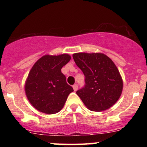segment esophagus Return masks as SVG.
<instances>
[{
	"label": "esophagus",
	"instance_id": "esophagus-1",
	"mask_svg": "<svg viewBox=\"0 0 147 147\" xmlns=\"http://www.w3.org/2000/svg\"><path fill=\"white\" fill-rule=\"evenodd\" d=\"M72 88H73L74 90L76 91L77 90V89H78V86H77V84H74V85L72 86Z\"/></svg>",
	"mask_w": 147,
	"mask_h": 147
}]
</instances>
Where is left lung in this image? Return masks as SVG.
<instances>
[{
  "label": "left lung",
  "instance_id": "1",
  "mask_svg": "<svg viewBox=\"0 0 147 147\" xmlns=\"http://www.w3.org/2000/svg\"><path fill=\"white\" fill-rule=\"evenodd\" d=\"M85 76V85L76 92L88 109L106 110L122 94L123 82L113 61L102 53H76L72 55Z\"/></svg>",
  "mask_w": 147,
  "mask_h": 147
}]
</instances>
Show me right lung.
<instances>
[{"label": "right lung", "instance_id": "obj_1", "mask_svg": "<svg viewBox=\"0 0 147 147\" xmlns=\"http://www.w3.org/2000/svg\"><path fill=\"white\" fill-rule=\"evenodd\" d=\"M71 57L67 54L40 58L30 70L25 90L28 100L43 113L55 114L62 109L68 96L74 91L61 72Z\"/></svg>", "mask_w": 147, "mask_h": 147}]
</instances>
